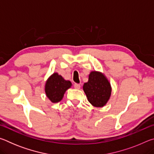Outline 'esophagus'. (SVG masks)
<instances>
[{
	"label": "esophagus",
	"mask_w": 154,
	"mask_h": 154,
	"mask_svg": "<svg viewBox=\"0 0 154 154\" xmlns=\"http://www.w3.org/2000/svg\"><path fill=\"white\" fill-rule=\"evenodd\" d=\"M74 87H75V89H80L81 85L80 84H78V83H75Z\"/></svg>",
	"instance_id": "1"
}]
</instances>
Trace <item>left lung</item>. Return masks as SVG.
<instances>
[{"mask_svg":"<svg viewBox=\"0 0 154 154\" xmlns=\"http://www.w3.org/2000/svg\"><path fill=\"white\" fill-rule=\"evenodd\" d=\"M83 89L88 100L93 106L102 107L110 98L111 88L110 83L101 72L92 71L89 75V79L85 83Z\"/></svg>","mask_w":154,"mask_h":154,"instance_id":"obj_1","label":"left lung"}]
</instances>
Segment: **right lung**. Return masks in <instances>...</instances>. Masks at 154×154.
<instances>
[{
	"mask_svg": "<svg viewBox=\"0 0 154 154\" xmlns=\"http://www.w3.org/2000/svg\"><path fill=\"white\" fill-rule=\"evenodd\" d=\"M71 85L70 81L65 80L61 75L55 72L47 81L45 88L46 95L52 103H58Z\"/></svg>",
	"mask_w": 154,
	"mask_h": 154,
	"instance_id": "add662e5",
	"label": "right lung"
}]
</instances>
